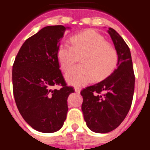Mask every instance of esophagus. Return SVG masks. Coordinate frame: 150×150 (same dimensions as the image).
Instances as JSON below:
<instances>
[{"label":"esophagus","mask_w":150,"mask_h":150,"mask_svg":"<svg viewBox=\"0 0 150 150\" xmlns=\"http://www.w3.org/2000/svg\"><path fill=\"white\" fill-rule=\"evenodd\" d=\"M74 90H75V91H76V93H79V92H80V88H79V87H75V88H74Z\"/></svg>","instance_id":"esophagus-1"}]
</instances>
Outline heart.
<instances>
[{
  "label": "heart",
  "instance_id": "obj_1",
  "mask_svg": "<svg viewBox=\"0 0 150 150\" xmlns=\"http://www.w3.org/2000/svg\"><path fill=\"white\" fill-rule=\"evenodd\" d=\"M71 43L72 46L62 43L57 51L58 60L64 71L72 67L80 57L81 64L66 74L69 84L81 86L91 83L94 78L96 80L104 79L116 67V49L95 30L89 29L73 36Z\"/></svg>",
  "mask_w": 150,
  "mask_h": 150
}]
</instances>
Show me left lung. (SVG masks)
Returning a JSON list of instances; mask_svg holds the SVG:
<instances>
[{"mask_svg":"<svg viewBox=\"0 0 150 150\" xmlns=\"http://www.w3.org/2000/svg\"><path fill=\"white\" fill-rule=\"evenodd\" d=\"M118 55L117 68L97 84L83 88L82 110L87 126L96 133L116 129L128 114L133 100L135 76L129 47L114 29L109 28Z\"/></svg>","mask_w":150,"mask_h":150,"instance_id":"1","label":"left lung"}]
</instances>
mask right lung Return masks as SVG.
Instances as JSON below:
<instances>
[{
  "mask_svg": "<svg viewBox=\"0 0 150 150\" xmlns=\"http://www.w3.org/2000/svg\"><path fill=\"white\" fill-rule=\"evenodd\" d=\"M66 28L46 26L28 38L13 65V91L17 108L34 129L52 133L63 126L67 98L74 92L59 69L57 51ZM59 85L60 90H52Z\"/></svg>",
  "mask_w": 150,
  "mask_h": 150,
  "instance_id": "right-lung-1",
  "label": "right lung"
}]
</instances>
